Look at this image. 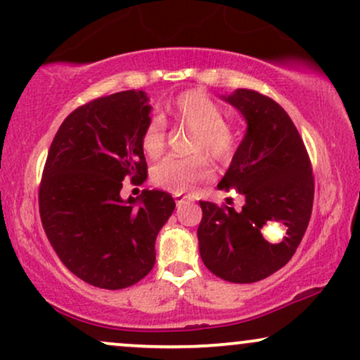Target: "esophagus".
<instances>
[{"mask_svg": "<svg viewBox=\"0 0 360 360\" xmlns=\"http://www.w3.org/2000/svg\"><path fill=\"white\" fill-rule=\"evenodd\" d=\"M174 199H176V202L177 205H183L184 201H188V196H183V194H174Z\"/></svg>", "mask_w": 360, "mask_h": 360, "instance_id": "esophagus-1", "label": "esophagus"}]
</instances>
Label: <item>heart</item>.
<instances>
[{
    "instance_id": "1",
    "label": "heart",
    "mask_w": 360,
    "mask_h": 360,
    "mask_svg": "<svg viewBox=\"0 0 360 360\" xmlns=\"http://www.w3.org/2000/svg\"><path fill=\"white\" fill-rule=\"evenodd\" d=\"M169 114L177 125L191 131L194 136L189 153H205L218 162H226L236 150V132L224 122L221 107L201 90H188L177 95L169 105ZM142 149L146 154L158 155L166 146V120L153 115L142 131ZM211 169L202 155L193 158H167L153 169V181L172 193H186L194 184L210 179Z\"/></svg>"
}]
</instances>
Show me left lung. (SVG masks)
<instances>
[{"label": "left lung", "instance_id": "left-lung-1", "mask_svg": "<svg viewBox=\"0 0 360 360\" xmlns=\"http://www.w3.org/2000/svg\"><path fill=\"white\" fill-rule=\"evenodd\" d=\"M245 117L246 134L218 189L235 188L245 196L241 211L199 201V255L207 270L231 283L259 281L285 266L309 226L314 176L305 144L275 101L248 89L223 95ZM270 222L288 233L280 244L261 235Z\"/></svg>", "mask_w": 360, "mask_h": 360}]
</instances>
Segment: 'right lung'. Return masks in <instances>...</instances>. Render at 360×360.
Returning a JSON list of instances; mask_svg holds the SVG:
<instances>
[{
  "instance_id": "obj_1",
  "label": "right lung",
  "mask_w": 360,
  "mask_h": 360,
  "mask_svg": "<svg viewBox=\"0 0 360 360\" xmlns=\"http://www.w3.org/2000/svg\"><path fill=\"white\" fill-rule=\"evenodd\" d=\"M142 90L95 98L72 112L51 142L38 193L55 253L73 275L98 288L137 283L155 263V238L174 211L166 191L120 198L124 179L142 184V131L150 105Z\"/></svg>"
}]
</instances>
